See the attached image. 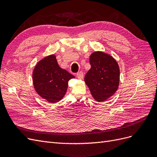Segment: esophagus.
Masks as SVG:
<instances>
[{"label": "esophagus", "instance_id": "obj_1", "mask_svg": "<svg viewBox=\"0 0 157 157\" xmlns=\"http://www.w3.org/2000/svg\"><path fill=\"white\" fill-rule=\"evenodd\" d=\"M77 77H78V79H80V80L83 79L84 75H83V73L81 72V71H80V72H78V73L77 74Z\"/></svg>", "mask_w": 157, "mask_h": 157}]
</instances>
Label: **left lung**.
<instances>
[{"label":"left lung","instance_id":"obj_1","mask_svg":"<svg viewBox=\"0 0 157 157\" xmlns=\"http://www.w3.org/2000/svg\"><path fill=\"white\" fill-rule=\"evenodd\" d=\"M91 68L84 81L96 101L103 102L113 96L120 81V69L117 61L103 52H93L90 56Z\"/></svg>","mask_w":157,"mask_h":157}]
</instances>
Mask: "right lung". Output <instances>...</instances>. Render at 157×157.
Segmentation results:
<instances>
[{"label":"right lung","instance_id":"right-lung-1","mask_svg":"<svg viewBox=\"0 0 157 157\" xmlns=\"http://www.w3.org/2000/svg\"><path fill=\"white\" fill-rule=\"evenodd\" d=\"M75 78L61 69L54 54L45 57L36 63L33 72V82L39 96L51 103L58 102L64 97L68 82Z\"/></svg>","mask_w":157,"mask_h":157}]
</instances>
